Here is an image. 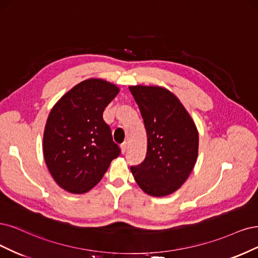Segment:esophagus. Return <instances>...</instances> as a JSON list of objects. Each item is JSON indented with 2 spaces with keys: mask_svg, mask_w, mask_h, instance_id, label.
Segmentation results:
<instances>
[{
  "mask_svg": "<svg viewBox=\"0 0 258 258\" xmlns=\"http://www.w3.org/2000/svg\"><path fill=\"white\" fill-rule=\"evenodd\" d=\"M121 149H122V153L124 154L126 152V150H127V143H123L122 145H121Z\"/></svg>",
  "mask_w": 258,
  "mask_h": 258,
  "instance_id": "esophagus-1",
  "label": "esophagus"
}]
</instances>
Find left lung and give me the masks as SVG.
Returning <instances> with one entry per match:
<instances>
[{
	"label": "left lung",
	"mask_w": 258,
	"mask_h": 258,
	"mask_svg": "<svg viewBox=\"0 0 258 258\" xmlns=\"http://www.w3.org/2000/svg\"><path fill=\"white\" fill-rule=\"evenodd\" d=\"M147 131L145 161L131 170L145 193L176 192L192 172L198 155V131L179 98L167 89L131 86Z\"/></svg>",
	"instance_id": "obj_1"
}]
</instances>
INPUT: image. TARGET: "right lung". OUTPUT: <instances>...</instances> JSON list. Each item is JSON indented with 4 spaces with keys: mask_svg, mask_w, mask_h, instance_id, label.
<instances>
[{
    "mask_svg": "<svg viewBox=\"0 0 258 258\" xmlns=\"http://www.w3.org/2000/svg\"><path fill=\"white\" fill-rule=\"evenodd\" d=\"M120 89L91 78L71 89L53 106L46 122L43 151L57 185L73 194L94 187L121 149L103 119Z\"/></svg>",
    "mask_w": 258,
    "mask_h": 258,
    "instance_id": "obj_1",
    "label": "right lung"
}]
</instances>
